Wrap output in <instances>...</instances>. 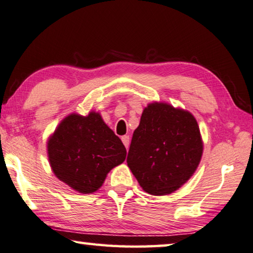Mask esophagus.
<instances>
[{"label":"esophagus","mask_w":253,"mask_h":253,"mask_svg":"<svg viewBox=\"0 0 253 253\" xmlns=\"http://www.w3.org/2000/svg\"><path fill=\"white\" fill-rule=\"evenodd\" d=\"M121 140H122V142H123L124 146H126V149L129 148V143H130V138H129V135H123L122 138H121Z\"/></svg>","instance_id":"obj_1"}]
</instances>
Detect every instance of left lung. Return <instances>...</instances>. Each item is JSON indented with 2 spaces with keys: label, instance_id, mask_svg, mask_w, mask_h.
Segmentation results:
<instances>
[{
  "label": "left lung",
  "instance_id": "obj_1",
  "mask_svg": "<svg viewBox=\"0 0 253 253\" xmlns=\"http://www.w3.org/2000/svg\"><path fill=\"white\" fill-rule=\"evenodd\" d=\"M202 154L195 118L165 103H152L133 132L126 163L144 192L167 195L189 179Z\"/></svg>",
  "mask_w": 253,
  "mask_h": 253
}]
</instances>
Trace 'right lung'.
I'll list each match as a JSON object with an SVG mask.
<instances>
[{"instance_id":"add662e5","label":"right lung","mask_w":253,"mask_h":253,"mask_svg":"<svg viewBox=\"0 0 253 253\" xmlns=\"http://www.w3.org/2000/svg\"><path fill=\"white\" fill-rule=\"evenodd\" d=\"M55 175L82 194L94 193L112 168L126 160V149L101 115L72 114L59 124L48 142Z\"/></svg>"}]
</instances>
